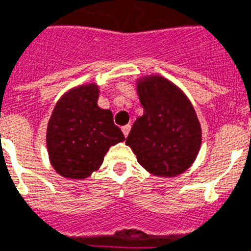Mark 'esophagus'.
<instances>
[{"label":"esophagus","instance_id":"34e87169","mask_svg":"<svg viewBox=\"0 0 251 251\" xmlns=\"http://www.w3.org/2000/svg\"><path fill=\"white\" fill-rule=\"evenodd\" d=\"M130 129H131V126H130V125L122 126V133H124V135H125V137H127V135H129Z\"/></svg>","mask_w":251,"mask_h":251}]
</instances>
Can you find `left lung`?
I'll return each instance as SVG.
<instances>
[{"mask_svg": "<svg viewBox=\"0 0 251 251\" xmlns=\"http://www.w3.org/2000/svg\"><path fill=\"white\" fill-rule=\"evenodd\" d=\"M143 116L134 122L126 145L146 171L176 177L189 169L202 145V129L183 91L161 75L137 80Z\"/></svg>", "mask_w": 251, "mask_h": 251, "instance_id": "obj_1", "label": "left lung"}]
</instances>
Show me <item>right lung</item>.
I'll use <instances>...</instances> for the list:
<instances>
[{"mask_svg":"<svg viewBox=\"0 0 251 251\" xmlns=\"http://www.w3.org/2000/svg\"><path fill=\"white\" fill-rule=\"evenodd\" d=\"M99 86L87 83L65 92L47 127V149L54 171L83 179L98 171L112 146L125 141L109 109L98 105Z\"/></svg>","mask_w":251,"mask_h":251,"instance_id":"1","label":"right lung"}]
</instances>
